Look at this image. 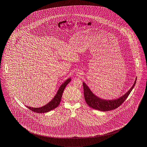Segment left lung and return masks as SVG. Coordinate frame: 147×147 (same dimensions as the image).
<instances>
[{
	"label": "left lung",
	"instance_id": "obj_1",
	"mask_svg": "<svg viewBox=\"0 0 147 147\" xmlns=\"http://www.w3.org/2000/svg\"><path fill=\"white\" fill-rule=\"evenodd\" d=\"M136 79L137 78H136L133 85L127 93H126L123 95L121 96L117 99L111 100L103 99L99 98L96 95H95L91 91L88 86L84 82H83L82 84L84 88V94L85 102L89 107L96 110L101 111H108L115 109L120 106L123 103V102L126 100V99L128 97L136 84Z\"/></svg>",
	"mask_w": 147,
	"mask_h": 147
}]
</instances>
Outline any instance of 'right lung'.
Listing matches in <instances>:
<instances>
[{
  "mask_svg": "<svg viewBox=\"0 0 147 147\" xmlns=\"http://www.w3.org/2000/svg\"><path fill=\"white\" fill-rule=\"evenodd\" d=\"M71 78H68L60 86L58 90L57 91V93L54 96L53 99L51 100V101H50L46 105L39 108H34V107H28L27 106L26 107L30 110H31L32 111L36 113H46L49 111H51L52 109H55V108H57L59 106L62 98V95L63 94V90L65 87L67 86V84L71 81Z\"/></svg>",
  "mask_w": 147,
  "mask_h": 147,
  "instance_id": "1",
  "label": "right lung"
}]
</instances>
